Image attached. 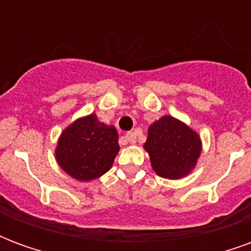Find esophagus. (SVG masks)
Returning a JSON list of instances; mask_svg holds the SVG:
<instances>
[{"instance_id": "obj_1", "label": "esophagus", "mask_w": 251, "mask_h": 251, "mask_svg": "<svg viewBox=\"0 0 251 251\" xmlns=\"http://www.w3.org/2000/svg\"><path fill=\"white\" fill-rule=\"evenodd\" d=\"M125 140L127 142H130V144H134L137 141V136L136 133H133V131H129V133H126Z\"/></svg>"}]
</instances>
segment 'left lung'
Instances as JSON below:
<instances>
[{
    "label": "left lung",
    "mask_w": 251,
    "mask_h": 251,
    "mask_svg": "<svg viewBox=\"0 0 251 251\" xmlns=\"http://www.w3.org/2000/svg\"><path fill=\"white\" fill-rule=\"evenodd\" d=\"M144 148L158 176L180 179L195 167L201 144L199 136L188 126L165 115L149 127Z\"/></svg>",
    "instance_id": "1"
}]
</instances>
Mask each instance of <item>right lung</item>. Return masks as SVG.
<instances>
[{"instance_id": "right-lung-1", "label": "right lung", "mask_w": 251, "mask_h": 251, "mask_svg": "<svg viewBox=\"0 0 251 251\" xmlns=\"http://www.w3.org/2000/svg\"><path fill=\"white\" fill-rule=\"evenodd\" d=\"M118 151V133L114 126L104 125L91 114L63 131L56 160L70 176L87 181L106 174Z\"/></svg>"}]
</instances>
